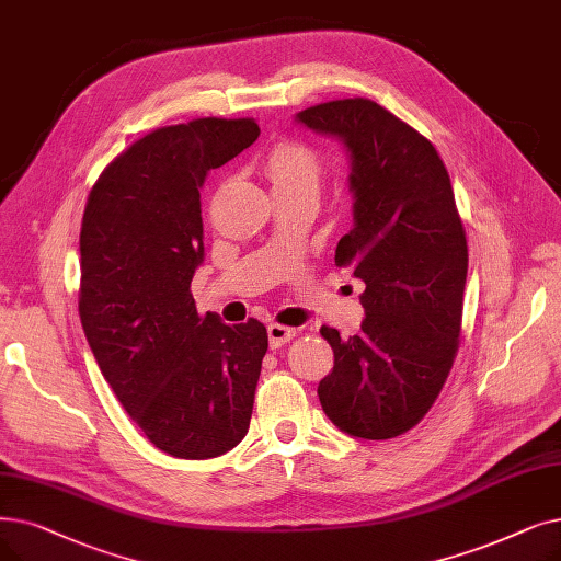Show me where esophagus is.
<instances>
[{"mask_svg": "<svg viewBox=\"0 0 561 561\" xmlns=\"http://www.w3.org/2000/svg\"><path fill=\"white\" fill-rule=\"evenodd\" d=\"M294 336H296V328L279 325V323H271V325H267V341H271V348L284 346L286 341H290Z\"/></svg>", "mask_w": 561, "mask_h": 561, "instance_id": "34e87169", "label": "esophagus"}]
</instances>
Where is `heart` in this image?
<instances>
[{
	"mask_svg": "<svg viewBox=\"0 0 561 561\" xmlns=\"http://www.w3.org/2000/svg\"><path fill=\"white\" fill-rule=\"evenodd\" d=\"M263 172L273 185L275 197L286 194H319L323 160L311 146L286 139L275 144L263 158Z\"/></svg>",
	"mask_w": 561,
	"mask_h": 561,
	"instance_id": "heart-1",
	"label": "heart"
}]
</instances>
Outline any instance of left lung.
I'll list each match as a JSON object with an SVG mask.
<instances>
[{"instance_id":"left-lung-1","label":"left lung","mask_w":561,"mask_h":561,"mask_svg":"<svg viewBox=\"0 0 561 561\" xmlns=\"http://www.w3.org/2000/svg\"><path fill=\"white\" fill-rule=\"evenodd\" d=\"M298 124L351 153L353 229L334 263L367 284L355 336L321 334L334 367L319 385L325 415L344 433L389 440L417 426L451 371L468 277V240L447 167L433 144L369 99L302 110Z\"/></svg>"}]
</instances>
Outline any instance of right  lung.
I'll list each match as a JSON object with an SVG mask.
<instances>
[{
	"instance_id": "add662e5",
	"label": "right lung",
	"mask_w": 561,
	"mask_h": 561,
	"mask_svg": "<svg viewBox=\"0 0 561 561\" xmlns=\"http://www.w3.org/2000/svg\"><path fill=\"white\" fill-rule=\"evenodd\" d=\"M254 118L164 126L116 156L89 192L80 231V319L130 420L164 454L215 458L248 435L265 325L202 316V187L259 137Z\"/></svg>"
}]
</instances>
